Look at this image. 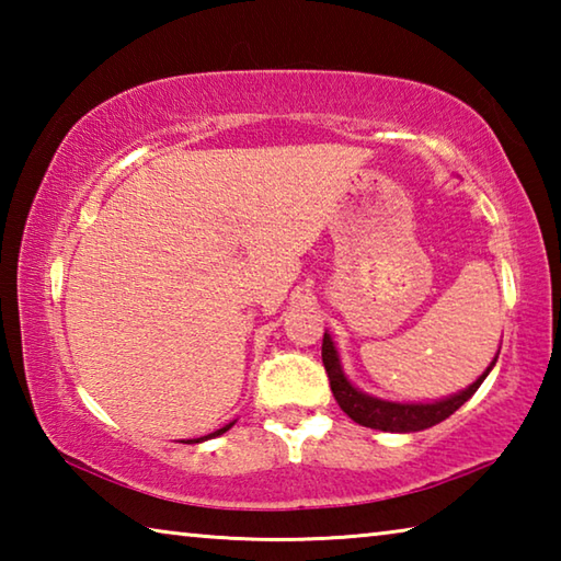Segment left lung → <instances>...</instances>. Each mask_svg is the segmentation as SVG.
Returning <instances> with one entry per match:
<instances>
[{"label": "left lung", "instance_id": "8db88e82", "mask_svg": "<svg viewBox=\"0 0 561 561\" xmlns=\"http://www.w3.org/2000/svg\"><path fill=\"white\" fill-rule=\"evenodd\" d=\"M321 360H324V368L329 374L331 393H334L341 411H344L351 421L364 425V428L386 431V433H417L443 423L445 417H450L465 401H470L472 393L478 391L482 381L488 378V374L492 371V366L497 364V356L492 358V364L485 368V374H482L478 381L470 383L468 388H462V391L453 396L438 398V401H425V403L423 401H405V403L386 401V398L360 391V388L351 383L348 376L344 374L336 344L329 331L324 334V344H321Z\"/></svg>", "mask_w": 561, "mask_h": 561}]
</instances>
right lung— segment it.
Here are the masks:
<instances>
[{
  "instance_id": "right-lung-1",
  "label": "right lung",
  "mask_w": 561,
  "mask_h": 561,
  "mask_svg": "<svg viewBox=\"0 0 561 561\" xmlns=\"http://www.w3.org/2000/svg\"><path fill=\"white\" fill-rule=\"evenodd\" d=\"M234 425V421L232 423H227V425H222L220 431H215V433H210V435H203V438H193V440H187V445H193V443H203V440H210V438H217V435H222V433H227Z\"/></svg>"
}]
</instances>
